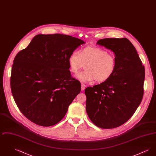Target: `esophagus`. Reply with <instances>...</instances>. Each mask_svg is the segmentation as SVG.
Listing matches in <instances>:
<instances>
[{
    "mask_svg": "<svg viewBox=\"0 0 156 156\" xmlns=\"http://www.w3.org/2000/svg\"><path fill=\"white\" fill-rule=\"evenodd\" d=\"M85 88H86V85H85V84H83V83H82V84L81 85L82 90H85Z\"/></svg>",
    "mask_w": 156,
    "mask_h": 156,
    "instance_id": "esophagus-1",
    "label": "esophagus"
}]
</instances>
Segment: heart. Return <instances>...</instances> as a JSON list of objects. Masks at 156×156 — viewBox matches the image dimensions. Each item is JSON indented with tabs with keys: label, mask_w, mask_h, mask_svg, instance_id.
<instances>
[{
	"label": "heart",
	"mask_w": 156,
	"mask_h": 156,
	"mask_svg": "<svg viewBox=\"0 0 156 156\" xmlns=\"http://www.w3.org/2000/svg\"><path fill=\"white\" fill-rule=\"evenodd\" d=\"M69 71L76 74L84 67L85 70L76 75L83 82L94 81L104 82L114 74L116 68V59L114 55L102 48L86 47L80 52L75 50L68 59Z\"/></svg>",
	"instance_id": "heart-1"
}]
</instances>
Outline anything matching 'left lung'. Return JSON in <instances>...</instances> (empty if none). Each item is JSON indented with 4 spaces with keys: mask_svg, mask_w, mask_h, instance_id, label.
I'll list each match as a JSON object with an SVG mask.
<instances>
[{
    "mask_svg": "<svg viewBox=\"0 0 156 156\" xmlns=\"http://www.w3.org/2000/svg\"><path fill=\"white\" fill-rule=\"evenodd\" d=\"M97 44L115 54L116 68L109 80L85 89L86 110L94 125L112 129L126 122L141 103L145 68L127 38H106Z\"/></svg>",
    "mask_w": 156,
    "mask_h": 156,
    "instance_id": "8db88e82",
    "label": "left lung"
}]
</instances>
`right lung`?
<instances>
[{
  "mask_svg": "<svg viewBox=\"0 0 156 156\" xmlns=\"http://www.w3.org/2000/svg\"><path fill=\"white\" fill-rule=\"evenodd\" d=\"M84 43L68 35L38 34L16 55L11 90L19 110L30 121L47 127L64 117L81 89L71 75L68 59Z\"/></svg>",
  "mask_w": 156,
  "mask_h": 156,
  "instance_id": "right-lung-1",
  "label": "right lung"
}]
</instances>
